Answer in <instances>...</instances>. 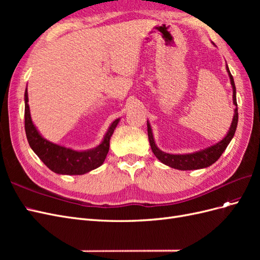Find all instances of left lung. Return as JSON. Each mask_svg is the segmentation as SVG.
Segmentation results:
<instances>
[{
  "label": "left lung",
  "mask_w": 260,
  "mask_h": 260,
  "mask_svg": "<svg viewBox=\"0 0 260 260\" xmlns=\"http://www.w3.org/2000/svg\"><path fill=\"white\" fill-rule=\"evenodd\" d=\"M228 75H229L230 78V82L232 85V90H233V104L237 106L234 109V114L232 118V122L229 130H228L226 135L218 141L217 143L212 144L204 149H200V151H195L193 153H187V154H171V153H166L161 151L158 146L156 145L154 136H153V131L151 123L147 120V135H148V140H149V144H151V148L156 156V158L162 164L167 165V166L178 169V170H195V169H203V168H207L211 166L212 164H215L219 157L222 155V153L225 151L226 146L229 145L231 142L232 138L234 137V133L237 131L238 127V120H239V114H238V104H237V90H235V84L233 77L230 73L229 67L225 65Z\"/></svg>",
  "instance_id": "left-lung-1"
}]
</instances>
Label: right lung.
I'll return each instance as SVG.
<instances>
[{"label":"right lung","mask_w":260,"mask_h":260,"mask_svg":"<svg viewBox=\"0 0 260 260\" xmlns=\"http://www.w3.org/2000/svg\"><path fill=\"white\" fill-rule=\"evenodd\" d=\"M28 91H25V130L28 143L31 149L40 158L46 167L55 174L66 176H80L93 169L99 168L104 162L109 151V141L119 123L120 118H117L109 125L102 142L96 146L84 151L58 145L46 140L35 125L31 119L28 105Z\"/></svg>","instance_id":"1"}]
</instances>
